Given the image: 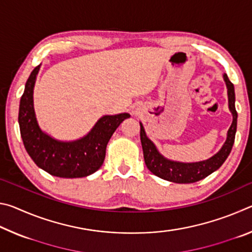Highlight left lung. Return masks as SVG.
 I'll use <instances>...</instances> for the list:
<instances>
[{
    "instance_id": "left-lung-1",
    "label": "left lung",
    "mask_w": 252,
    "mask_h": 252,
    "mask_svg": "<svg viewBox=\"0 0 252 252\" xmlns=\"http://www.w3.org/2000/svg\"><path fill=\"white\" fill-rule=\"evenodd\" d=\"M223 80L228 89V102H229V110L232 113V123L230 126L227 140L223 143L222 148L220 149L218 153L212 156L210 159L192 162V163H183V162H177L169 160L164 158L161 153L158 151L155 143L148 138L144 131L142 123L140 122V138H141V144L143 150L144 162H146L147 168L150 171L156 174L157 177L164 180L176 182V183H193L199 180H202L209 174L215 172L218 170L223 162L227 159L228 156L231 152V149L234 142V136H236L237 131V118L238 113L234 106V101H236V95H234V87L230 82L227 74H223Z\"/></svg>"
}]
</instances>
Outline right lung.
<instances>
[{
    "instance_id": "add662e5",
    "label": "right lung",
    "mask_w": 252,
    "mask_h": 252,
    "mask_svg": "<svg viewBox=\"0 0 252 252\" xmlns=\"http://www.w3.org/2000/svg\"><path fill=\"white\" fill-rule=\"evenodd\" d=\"M40 65L25 83L20 101L19 125L21 138L29 156L37 167L60 178H82L101 168L109 140L129 113L103 116L83 138L75 141H59L41 130L33 105V89Z\"/></svg>"
}]
</instances>
